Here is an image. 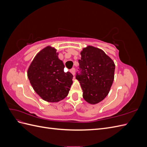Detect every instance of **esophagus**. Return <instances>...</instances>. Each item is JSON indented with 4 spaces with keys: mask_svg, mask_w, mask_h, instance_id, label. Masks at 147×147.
I'll return each instance as SVG.
<instances>
[{
    "mask_svg": "<svg viewBox=\"0 0 147 147\" xmlns=\"http://www.w3.org/2000/svg\"><path fill=\"white\" fill-rule=\"evenodd\" d=\"M70 72H71V74H72L73 75H75V68H72V69H71V70H70Z\"/></svg>",
    "mask_w": 147,
    "mask_h": 147,
    "instance_id": "34e87169",
    "label": "esophagus"
}]
</instances>
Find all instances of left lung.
Wrapping results in <instances>:
<instances>
[{"label": "left lung", "mask_w": 147, "mask_h": 147, "mask_svg": "<svg viewBox=\"0 0 147 147\" xmlns=\"http://www.w3.org/2000/svg\"><path fill=\"white\" fill-rule=\"evenodd\" d=\"M78 60L80 74L76 78L83 90V97L88 103L96 104L108 95L114 80L113 61L101 49L89 45L80 53Z\"/></svg>", "instance_id": "left-lung-1"}]
</instances>
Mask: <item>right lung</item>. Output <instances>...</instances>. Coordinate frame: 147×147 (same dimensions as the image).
Returning <instances> with one entry per match:
<instances>
[{
    "label": "right lung",
    "mask_w": 147,
    "mask_h": 147,
    "mask_svg": "<svg viewBox=\"0 0 147 147\" xmlns=\"http://www.w3.org/2000/svg\"><path fill=\"white\" fill-rule=\"evenodd\" d=\"M56 49L48 46L35 56L28 70V77L34 90L49 102H57L68 95L73 75L64 71L63 62Z\"/></svg>",
    "instance_id": "1"
}]
</instances>
